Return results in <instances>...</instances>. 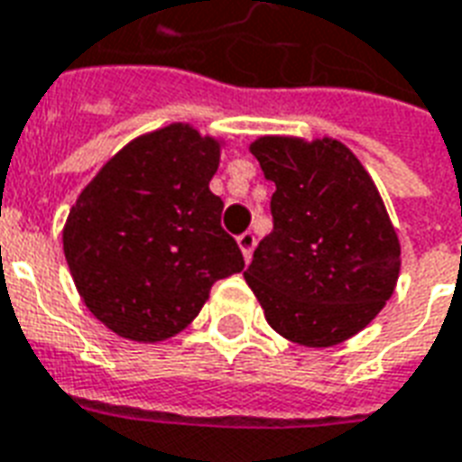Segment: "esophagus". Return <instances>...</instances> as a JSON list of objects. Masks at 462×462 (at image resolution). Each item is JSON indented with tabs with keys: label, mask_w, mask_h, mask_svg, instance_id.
Masks as SVG:
<instances>
[{
	"label": "esophagus",
	"mask_w": 462,
	"mask_h": 462,
	"mask_svg": "<svg viewBox=\"0 0 462 462\" xmlns=\"http://www.w3.org/2000/svg\"><path fill=\"white\" fill-rule=\"evenodd\" d=\"M254 235H252V232H242L240 237H237V245H240V250H242V257H245V260L250 262V257H252V250H254Z\"/></svg>",
	"instance_id": "34e87169"
}]
</instances>
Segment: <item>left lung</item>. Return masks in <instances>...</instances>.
Masks as SVG:
<instances>
[{
	"label": "left lung",
	"mask_w": 462,
	"mask_h": 462,
	"mask_svg": "<svg viewBox=\"0 0 462 462\" xmlns=\"http://www.w3.org/2000/svg\"><path fill=\"white\" fill-rule=\"evenodd\" d=\"M274 230L245 280L284 339L337 346L376 319L396 290L401 242L366 168L334 138L262 135L250 145Z\"/></svg>",
	"instance_id": "obj_1"
}]
</instances>
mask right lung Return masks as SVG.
<instances>
[{"label":"right lung","mask_w":462,"mask_h":462,"mask_svg":"<svg viewBox=\"0 0 462 462\" xmlns=\"http://www.w3.org/2000/svg\"><path fill=\"white\" fill-rule=\"evenodd\" d=\"M222 141L190 123L138 135L86 185L64 225V254L81 300L131 341L175 337L217 280L245 267L210 190Z\"/></svg>","instance_id":"1"}]
</instances>
